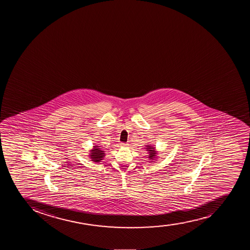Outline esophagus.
Returning <instances> with one entry per match:
<instances>
[{
	"mask_svg": "<svg viewBox=\"0 0 250 250\" xmlns=\"http://www.w3.org/2000/svg\"><path fill=\"white\" fill-rule=\"evenodd\" d=\"M121 146H126L127 145H128V144H121Z\"/></svg>",
	"mask_w": 250,
	"mask_h": 250,
	"instance_id": "1",
	"label": "esophagus"
}]
</instances>
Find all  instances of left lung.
I'll return each mask as SVG.
<instances>
[{"mask_svg":"<svg viewBox=\"0 0 250 250\" xmlns=\"http://www.w3.org/2000/svg\"><path fill=\"white\" fill-rule=\"evenodd\" d=\"M145 149H146L147 153H148V157L147 158L150 160L149 161H151V162L156 161V159H157V151H156V147L151 146V144H147Z\"/></svg>","mask_w":250,"mask_h":250,"instance_id":"8db88e82","label":"left lung"}]
</instances>
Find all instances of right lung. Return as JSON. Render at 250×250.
Masks as SVG:
<instances>
[{
  "instance_id": "1",
  "label": "right lung",
  "mask_w": 250,
  "mask_h": 250,
  "mask_svg": "<svg viewBox=\"0 0 250 250\" xmlns=\"http://www.w3.org/2000/svg\"><path fill=\"white\" fill-rule=\"evenodd\" d=\"M89 156V158L91 159L92 161L99 163V162H101V161L104 160L105 153L101 148H99V146L95 145V146H93V149L90 150Z\"/></svg>"
}]
</instances>
